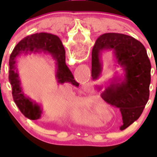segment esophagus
I'll return each mask as SVG.
<instances>
[{"mask_svg": "<svg viewBox=\"0 0 157 157\" xmlns=\"http://www.w3.org/2000/svg\"><path fill=\"white\" fill-rule=\"evenodd\" d=\"M84 89L86 90L90 91V85L89 83H86L85 85H84Z\"/></svg>", "mask_w": 157, "mask_h": 157, "instance_id": "34e87169", "label": "esophagus"}]
</instances>
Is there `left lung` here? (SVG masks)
<instances>
[{"label":"left lung","instance_id":"8db88e82","mask_svg":"<svg viewBox=\"0 0 157 157\" xmlns=\"http://www.w3.org/2000/svg\"><path fill=\"white\" fill-rule=\"evenodd\" d=\"M112 51L116 61L123 70V77L115 76L109 81L101 96L108 104L119 108L124 130L141 116L149 101L151 82V63L146 49L131 36L106 33L98 37L92 50V79L102 73L101 52ZM98 91L102 86H96Z\"/></svg>","mask_w":157,"mask_h":157}]
</instances>
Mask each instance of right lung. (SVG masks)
I'll use <instances>...</instances> for the list:
<instances>
[{"label":"right lung","instance_id":"obj_1","mask_svg":"<svg viewBox=\"0 0 157 157\" xmlns=\"http://www.w3.org/2000/svg\"><path fill=\"white\" fill-rule=\"evenodd\" d=\"M29 52L34 53L48 52L52 55L56 60V78L58 83L70 82L75 86H78L79 84L74 79L71 71L66 65L64 47L57 36L48 33H37L27 36L19 41L14 48L9 59L8 78L12 87V97L25 117L31 120H37L41 118L42 109L23 92L16 64V58Z\"/></svg>","mask_w":157,"mask_h":157}]
</instances>
